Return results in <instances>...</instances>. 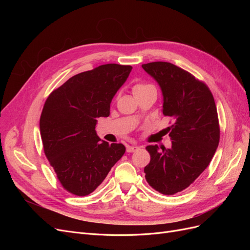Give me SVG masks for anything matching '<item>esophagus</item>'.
Instances as JSON below:
<instances>
[{
  "label": "esophagus",
  "mask_w": 250,
  "mask_h": 250,
  "mask_svg": "<svg viewBox=\"0 0 250 250\" xmlns=\"http://www.w3.org/2000/svg\"><path fill=\"white\" fill-rule=\"evenodd\" d=\"M139 146H127V148H126V150H127V152H134V151H137V150H139Z\"/></svg>",
  "instance_id": "34e87169"
}]
</instances>
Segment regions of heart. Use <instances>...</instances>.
Wrapping results in <instances>:
<instances>
[{
    "label": "heart",
    "instance_id": "b5f03b06",
    "mask_svg": "<svg viewBox=\"0 0 250 250\" xmlns=\"http://www.w3.org/2000/svg\"><path fill=\"white\" fill-rule=\"evenodd\" d=\"M149 85H145V84H137L134 87H133V92H135V90H139V89H142L144 87H147Z\"/></svg>",
    "mask_w": 250,
    "mask_h": 250
}]
</instances>
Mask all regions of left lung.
Instances as JSON below:
<instances>
[{"label":"left lung","instance_id":"left-lung-1","mask_svg":"<svg viewBox=\"0 0 250 250\" xmlns=\"http://www.w3.org/2000/svg\"><path fill=\"white\" fill-rule=\"evenodd\" d=\"M142 67L160 85L163 113L173 120L171 148L147 146L151 160L144 172L156 191L173 195L190 186L213 158L220 139L217 107L208 87L177 65L155 62Z\"/></svg>","mask_w":250,"mask_h":250}]
</instances>
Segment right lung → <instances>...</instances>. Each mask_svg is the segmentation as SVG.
<instances>
[{
    "mask_svg": "<svg viewBox=\"0 0 250 250\" xmlns=\"http://www.w3.org/2000/svg\"><path fill=\"white\" fill-rule=\"evenodd\" d=\"M131 70L108 63L77 74L43 105L40 129L44 154L60 184L74 195L95 191L125 153L123 144L102 141L95 128L98 118L109 116L112 98Z\"/></svg>",
    "mask_w": 250,
    "mask_h": 250,
    "instance_id": "add662e5",
    "label": "right lung"
}]
</instances>
